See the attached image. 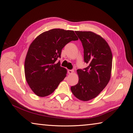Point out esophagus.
Listing matches in <instances>:
<instances>
[{"label":"esophagus","instance_id":"esophagus-1","mask_svg":"<svg viewBox=\"0 0 133 133\" xmlns=\"http://www.w3.org/2000/svg\"><path fill=\"white\" fill-rule=\"evenodd\" d=\"M74 73V70H68V73L69 74H71Z\"/></svg>","mask_w":133,"mask_h":133}]
</instances>
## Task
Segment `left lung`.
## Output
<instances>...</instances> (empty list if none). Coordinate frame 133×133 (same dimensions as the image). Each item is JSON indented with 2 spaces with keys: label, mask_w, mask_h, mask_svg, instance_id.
Masks as SVG:
<instances>
[{
  "label": "left lung",
  "mask_w": 133,
  "mask_h": 133,
  "mask_svg": "<svg viewBox=\"0 0 133 133\" xmlns=\"http://www.w3.org/2000/svg\"><path fill=\"white\" fill-rule=\"evenodd\" d=\"M84 49V60L88 66L78 69L79 82L71 87L75 97L88 101L97 96L110 79L112 53L107 42L91 31H75Z\"/></svg>",
  "instance_id": "left-lung-1"
}]
</instances>
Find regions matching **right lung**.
<instances>
[{
    "label": "right lung",
    "mask_w": 133,
    "mask_h": 133,
    "mask_svg": "<svg viewBox=\"0 0 133 133\" xmlns=\"http://www.w3.org/2000/svg\"><path fill=\"white\" fill-rule=\"evenodd\" d=\"M78 40L73 30L53 29L44 32L31 43L25 58L26 80L34 93L41 97L51 94L65 78L66 70L56 61L62 50Z\"/></svg>",
    "instance_id": "obj_1"
}]
</instances>
